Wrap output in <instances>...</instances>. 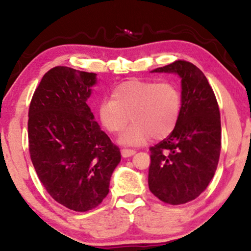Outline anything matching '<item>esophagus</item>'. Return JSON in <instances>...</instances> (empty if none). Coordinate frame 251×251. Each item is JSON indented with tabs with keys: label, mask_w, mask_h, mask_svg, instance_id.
<instances>
[{
	"label": "esophagus",
	"mask_w": 251,
	"mask_h": 251,
	"mask_svg": "<svg viewBox=\"0 0 251 251\" xmlns=\"http://www.w3.org/2000/svg\"><path fill=\"white\" fill-rule=\"evenodd\" d=\"M136 151L134 149H123L122 150V156L123 157H131V156H133L134 155Z\"/></svg>",
	"instance_id": "34e87169"
}]
</instances>
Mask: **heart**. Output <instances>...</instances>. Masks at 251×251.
Listing matches in <instances>:
<instances>
[{
  "mask_svg": "<svg viewBox=\"0 0 251 251\" xmlns=\"http://www.w3.org/2000/svg\"><path fill=\"white\" fill-rule=\"evenodd\" d=\"M181 94L170 81L133 80L120 83L111 93V100L100 103L98 115L101 125L111 134H120L125 146H141L151 138L162 140L178 125L181 113Z\"/></svg>",
  "mask_w": 251,
  "mask_h": 251,
  "instance_id": "obj_1",
  "label": "heart"
}]
</instances>
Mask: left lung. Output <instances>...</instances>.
<instances>
[{
	"label": "left lung",
	"mask_w": 251,
	"mask_h": 251,
	"mask_svg": "<svg viewBox=\"0 0 251 251\" xmlns=\"http://www.w3.org/2000/svg\"><path fill=\"white\" fill-rule=\"evenodd\" d=\"M152 72L181 78V113L168 138L150 147L149 189L168 204L199 198L215 176L222 148L218 102L203 72L193 63L176 61Z\"/></svg>",
	"instance_id": "obj_1"
}]
</instances>
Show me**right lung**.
Segmentation results:
<instances>
[{
    "label": "right lung",
    "mask_w": 251,
    "mask_h": 251,
    "mask_svg": "<svg viewBox=\"0 0 251 251\" xmlns=\"http://www.w3.org/2000/svg\"><path fill=\"white\" fill-rule=\"evenodd\" d=\"M95 82V73L55 66L43 75L28 109L36 175L56 202L78 212L101 204L122 158L86 103Z\"/></svg>",
    "instance_id": "1"
}]
</instances>
